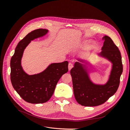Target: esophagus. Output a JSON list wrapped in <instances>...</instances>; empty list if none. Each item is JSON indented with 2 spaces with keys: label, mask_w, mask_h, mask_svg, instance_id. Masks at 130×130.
<instances>
[{
  "label": "esophagus",
  "mask_w": 130,
  "mask_h": 130,
  "mask_svg": "<svg viewBox=\"0 0 130 130\" xmlns=\"http://www.w3.org/2000/svg\"><path fill=\"white\" fill-rule=\"evenodd\" d=\"M73 67V64L72 63H69V64H68V69L70 71L71 69Z\"/></svg>",
  "instance_id": "34e87169"
}]
</instances>
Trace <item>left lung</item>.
Here are the masks:
<instances>
[{
  "mask_svg": "<svg viewBox=\"0 0 130 130\" xmlns=\"http://www.w3.org/2000/svg\"><path fill=\"white\" fill-rule=\"evenodd\" d=\"M104 41L100 55L108 58L113 63L109 81L104 86L96 85L90 81L87 72L79 62L70 70L74 94L77 103L84 106H96L105 103L115 94L119 87L123 64L120 51L112 39L107 36Z\"/></svg>",
  "mask_w": 130,
  "mask_h": 130,
  "instance_id": "obj_1",
  "label": "left lung"
}]
</instances>
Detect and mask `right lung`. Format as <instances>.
<instances>
[{"label": "right lung", "mask_w": 130, "mask_h": 130, "mask_svg": "<svg viewBox=\"0 0 130 130\" xmlns=\"http://www.w3.org/2000/svg\"><path fill=\"white\" fill-rule=\"evenodd\" d=\"M48 30L39 29L29 33L18 43L11 59V81L20 96L31 104H42L52 97L61 76L68 71V62L51 64L41 73L29 75L22 68L23 52L31 41L43 36Z\"/></svg>", "instance_id": "obj_1"}]
</instances>
